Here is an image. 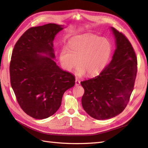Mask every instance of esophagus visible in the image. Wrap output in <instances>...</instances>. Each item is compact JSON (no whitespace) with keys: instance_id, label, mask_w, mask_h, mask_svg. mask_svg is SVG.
<instances>
[{"instance_id":"34e87169","label":"esophagus","mask_w":148,"mask_h":148,"mask_svg":"<svg viewBox=\"0 0 148 148\" xmlns=\"http://www.w3.org/2000/svg\"><path fill=\"white\" fill-rule=\"evenodd\" d=\"M75 84H76V86H78L80 84V81L77 77L76 78V81H75Z\"/></svg>"}]
</instances>
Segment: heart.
<instances>
[{"label":"heart","instance_id":"heart-1","mask_svg":"<svg viewBox=\"0 0 148 148\" xmlns=\"http://www.w3.org/2000/svg\"><path fill=\"white\" fill-rule=\"evenodd\" d=\"M108 39L93 34H83L71 39L68 49L64 48L60 60L65 70L72 71L78 65L76 74L93 76L101 72L108 64L111 53ZM78 62H77V60Z\"/></svg>","mask_w":148,"mask_h":148}]
</instances>
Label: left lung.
Returning <instances> with one entry per match:
<instances>
[{
    "mask_svg": "<svg viewBox=\"0 0 148 148\" xmlns=\"http://www.w3.org/2000/svg\"><path fill=\"white\" fill-rule=\"evenodd\" d=\"M111 29L116 46L111 61L98 76L81 82L84 90L81 100L84 110L91 117L102 120L115 117L126 108L137 71L131 43L123 34Z\"/></svg>",
    "mask_w": 148,
    "mask_h": 148,
    "instance_id": "obj_1",
    "label": "left lung"
}]
</instances>
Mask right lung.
Here are the masks:
<instances>
[{
  "label": "right lung",
  "instance_id": "1",
  "mask_svg": "<svg viewBox=\"0 0 148 148\" xmlns=\"http://www.w3.org/2000/svg\"><path fill=\"white\" fill-rule=\"evenodd\" d=\"M63 29L55 23L30 28L12 50L9 66L12 88L22 110L35 119L54 114L64 92L75 84L73 75L63 71L53 59V40Z\"/></svg>",
  "mask_w": 148,
  "mask_h": 148
}]
</instances>
